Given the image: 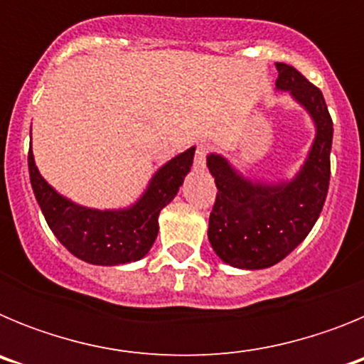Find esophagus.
<instances>
[{
  "instance_id": "obj_1",
  "label": "esophagus",
  "mask_w": 364,
  "mask_h": 364,
  "mask_svg": "<svg viewBox=\"0 0 364 364\" xmlns=\"http://www.w3.org/2000/svg\"><path fill=\"white\" fill-rule=\"evenodd\" d=\"M208 153H210V146L208 144H198L197 153H195V166L202 169L205 166V156H208Z\"/></svg>"
}]
</instances>
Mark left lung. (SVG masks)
<instances>
[{
    "instance_id": "8db88e82",
    "label": "left lung",
    "mask_w": 364,
    "mask_h": 364,
    "mask_svg": "<svg viewBox=\"0 0 364 364\" xmlns=\"http://www.w3.org/2000/svg\"><path fill=\"white\" fill-rule=\"evenodd\" d=\"M277 89L290 91L306 107L317 134L299 175L277 186L250 182L220 154L208 156L218 189L208 239L215 253L235 268H269L290 255L319 218L330 184L333 122L323 92L288 63H277Z\"/></svg>"
}]
</instances>
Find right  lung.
<instances>
[{"label":"right lung","instance_id":"right-lung-1","mask_svg":"<svg viewBox=\"0 0 364 364\" xmlns=\"http://www.w3.org/2000/svg\"><path fill=\"white\" fill-rule=\"evenodd\" d=\"M195 147L162 166L144 197L120 211L87 210L58 195L38 171L28 149L31 186L56 239L74 257L100 266H117L142 259L159 235V215L175 198L193 166Z\"/></svg>","mask_w":364,"mask_h":364}]
</instances>
